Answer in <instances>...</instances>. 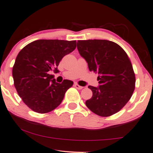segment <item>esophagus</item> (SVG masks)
<instances>
[{
    "instance_id": "34e87169",
    "label": "esophagus",
    "mask_w": 153,
    "mask_h": 153,
    "mask_svg": "<svg viewBox=\"0 0 153 153\" xmlns=\"http://www.w3.org/2000/svg\"><path fill=\"white\" fill-rule=\"evenodd\" d=\"M74 87L76 88V89H82L83 88V87H82V86H79L78 84H75L74 85Z\"/></svg>"
}]
</instances>
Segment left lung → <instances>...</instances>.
Returning <instances> with one entry per match:
<instances>
[{
  "mask_svg": "<svg viewBox=\"0 0 153 153\" xmlns=\"http://www.w3.org/2000/svg\"><path fill=\"white\" fill-rule=\"evenodd\" d=\"M77 48L90 71L99 75V87H88L93 95L86 101L87 107L103 117L117 113L130 100L135 88V74L127 53L108 40H79Z\"/></svg>",
  "mask_w": 153,
  "mask_h": 153,
  "instance_id": "1",
  "label": "left lung"
}]
</instances>
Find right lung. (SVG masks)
<instances>
[{
    "instance_id": "right-lung-1",
    "label": "right lung",
    "mask_w": 153,
    "mask_h": 153,
    "mask_svg": "<svg viewBox=\"0 0 153 153\" xmlns=\"http://www.w3.org/2000/svg\"><path fill=\"white\" fill-rule=\"evenodd\" d=\"M76 48V41L39 39L30 43L20 52L12 68L14 85L25 105L35 112L53 111L61 104L66 91L74 82L64 79L57 83L51 71L64 56Z\"/></svg>"
}]
</instances>
